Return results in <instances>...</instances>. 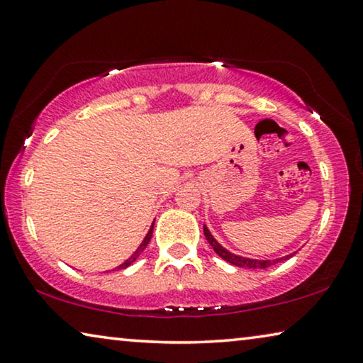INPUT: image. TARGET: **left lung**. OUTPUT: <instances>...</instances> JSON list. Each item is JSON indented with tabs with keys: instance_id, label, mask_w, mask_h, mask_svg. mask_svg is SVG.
<instances>
[{
	"instance_id": "obj_1",
	"label": "left lung",
	"mask_w": 363,
	"mask_h": 363,
	"mask_svg": "<svg viewBox=\"0 0 363 363\" xmlns=\"http://www.w3.org/2000/svg\"><path fill=\"white\" fill-rule=\"evenodd\" d=\"M203 230H204V238L208 239L209 245L213 247V250L216 252V254L220 257V259H224L225 262H229L230 265H235V267H240V269H269V267L278 264V262H283V260H288L291 259L293 255L296 254V252H293V254H288L285 257H281V259H272V260H260V259H249V257H242V255H235L233 252H229L225 247L220 245L216 239H214V235L211 234V230L206 228V224L203 225Z\"/></svg>"
}]
</instances>
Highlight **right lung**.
<instances>
[{
  "instance_id": "add662e5",
  "label": "right lung",
  "mask_w": 363,
  "mask_h": 363,
  "mask_svg": "<svg viewBox=\"0 0 363 363\" xmlns=\"http://www.w3.org/2000/svg\"><path fill=\"white\" fill-rule=\"evenodd\" d=\"M154 223H155V220H154ZM154 223H152V225H150V229H149V233H147V234H145V238H144V240H143V242H140V245L138 247V249H135V250H134V254H133V255H130L128 260H124V262H123V264H121L119 267H116V269H114V270H124V269H128V267H130V265H133V264H134V262L139 259V255H140V254H143V252H144V249H145V247H147V245H149V242H150V239H152V233H154Z\"/></svg>"
}]
</instances>
